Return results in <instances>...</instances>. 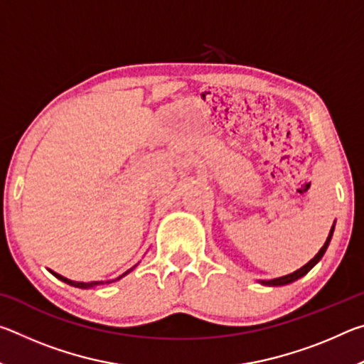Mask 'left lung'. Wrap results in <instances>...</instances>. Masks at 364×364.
<instances>
[{"label": "left lung", "instance_id": "8db88e82", "mask_svg": "<svg viewBox=\"0 0 364 364\" xmlns=\"http://www.w3.org/2000/svg\"><path fill=\"white\" fill-rule=\"evenodd\" d=\"M334 228H336V221H334V225H332V228H331V231H329V236H328V239H326V242H324V245L321 249H319V252L318 254L311 258L310 262H308L306 264H304V267H301L300 269H297V271H294V273H291V274H286V276H281V278H276V279H268V281H258L260 282V284H263V286H271V287H276V286H287V284H291V282H294V281H297V279H300L301 276H305L308 271H310L313 267H315V264L321 260L323 258V255H324V252H326V249H328V245H329V242H331V239H332V234H334Z\"/></svg>", "mask_w": 364, "mask_h": 364}]
</instances>
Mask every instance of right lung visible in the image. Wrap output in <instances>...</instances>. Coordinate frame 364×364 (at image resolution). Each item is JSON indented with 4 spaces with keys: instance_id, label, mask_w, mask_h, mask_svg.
I'll use <instances>...</instances> for the list:
<instances>
[{
    "instance_id": "right-lung-1",
    "label": "right lung",
    "mask_w": 364,
    "mask_h": 364,
    "mask_svg": "<svg viewBox=\"0 0 364 364\" xmlns=\"http://www.w3.org/2000/svg\"><path fill=\"white\" fill-rule=\"evenodd\" d=\"M138 264H134L133 268H130L128 271H125V273L123 274H120L119 278H115V279H109V281H93V282H77V281H72V279H67V278H64V276H60V274H58V273H54L53 269H49V273L51 274H54L56 276L58 279H60L63 282H65V284H69V286H73V287H78V289H91V287H96V286H101V284H109V282H114V281H119V279H122L123 276H127L128 273H132V271L136 268Z\"/></svg>"
}]
</instances>
